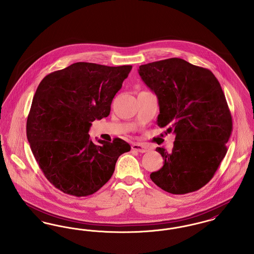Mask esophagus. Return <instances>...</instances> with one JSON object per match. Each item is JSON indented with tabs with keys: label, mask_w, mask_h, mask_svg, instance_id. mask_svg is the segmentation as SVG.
Returning <instances> with one entry per match:
<instances>
[{
	"label": "esophagus",
	"mask_w": 254,
	"mask_h": 254,
	"mask_svg": "<svg viewBox=\"0 0 254 254\" xmlns=\"http://www.w3.org/2000/svg\"><path fill=\"white\" fill-rule=\"evenodd\" d=\"M131 148H132L133 150H136V151L141 152V153H145V152H147L149 150V148L146 145L140 144V143L132 144Z\"/></svg>",
	"instance_id": "1"
}]
</instances>
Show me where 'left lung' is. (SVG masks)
<instances>
[{
	"instance_id": "left-lung-1",
	"label": "left lung",
	"mask_w": 254,
	"mask_h": 254,
	"mask_svg": "<svg viewBox=\"0 0 254 254\" xmlns=\"http://www.w3.org/2000/svg\"><path fill=\"white\" fill-rule=\"evenodd\" d=\"M139 75L158 98L157 125L175 134L172 151L157 147L164 166L150 174L172 194L196 191L210 181L226 156L232 119L210 70L180 58L142 64Z\"/></svg>"
}]
</instances>
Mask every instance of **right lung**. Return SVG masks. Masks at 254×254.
<instances>
[{
    "instance_id": "add662e5",
    "label": "right lung",
    "mask_w": 254,
    "mask_h": 254,
    "mask_svg": "<svg viewBox=\"0 0 254 254\" xmlns=\"http://www.w3.org/2000/svg\"><path fill=\"white\" fill-rule=\"evenodd\" d=\"M132 66L79 62L47 75L38 85L26 121V136L46 178L64 193L84 197L111 178L130 145L88 134L92 122L108 117Z\"/></svg>"
}]
</instances>
